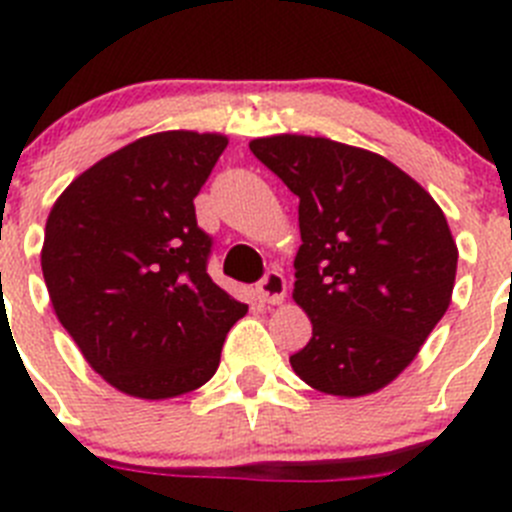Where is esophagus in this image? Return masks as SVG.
<instances>
[{
	"mask_svg": "<svg viewBox=\"0 0 512 512\" xmlns=\"http://www.w3.org/2000/svg\"><path fill=\"white\" fill-rule=\"evenodd\" d=\"M285 290H288V285H285V278L278 270H270V273L260 280V285H257V293H260L262 301L273 303V306L285 301Z\"/></svg>",
	"mask_w": 512,
	"mask_h": 512,
	"instance_id": "34e87169",
	"label": "esophagus"
}]
</instances>
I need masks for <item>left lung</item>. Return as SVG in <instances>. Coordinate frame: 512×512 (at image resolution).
Listing matches in <instances>:
<instances>
[{"mask_svg":"<svg viewBox=\"0 0 512 512\" xmlns=\"http://www.w3.org/2000/svg\"><path fill=\"white\" fill-rule=\"evenodd\" d=\"M250 150L301 199L293 301L313 336L290 367L319 393H377L416 359L451 303L459 250L444 211L365 147L270 135Z\"/></svg>","mask_w":512,"mask_h":512,"instance_id":"left-lung-1","label":"left lung"}]
</instances>
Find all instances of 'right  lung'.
<instances>
[{
  "label": "right lung",
  "mask_w": 512,
  "mask_h": 512,
  "mask_svg": "<svg viewBox=\"0 0 512 512\" xmlns=\"http://www.w3.org/2000/svg\"><path fill=\"white\" fill-rule=\"evenodd\" d=\"M219 132L140 137L73 178L45 222L53 311L119 393L168 400L214 377L247 306L206 273L193 199L224 153Z\"/></svg>",
  "instance_id": "right-lung-1"
}]
</instances>
